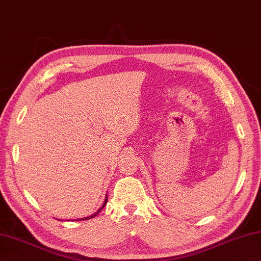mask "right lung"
I'll return each mask as SVG.
<instances>
[{
	"instance_id": "right-lung-1",
	"label": "right lung",
	"mask_w": 261,
	"mask_h": 261,
	"mask_svg": "<svg viewBox=\"0 0 261 261\" xmlns=\"http://www.w3.org/2000/svg\"><path fill=\"white\" fill-rule=\"evenodd\" d=\"M106 202H108V195H106V197H105V200H104V203H102V205H101V207H100V208H99V209H98V211L94 213V214H92V215H91V216H87V218H83V219H79V220H89V219H92V218H94V216H97V214H99V212H100V211H101V209L105 207V204H106Z\"/></svg>"
}]
</instances>
